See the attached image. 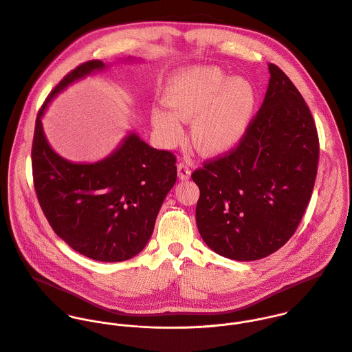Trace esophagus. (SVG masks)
I'll use <instances>...</instances> for the list:
<instances>
[{
    "label": "esophagus",
    "instance_id": "1",
    "mask_svg": "<svg viewBox=\"0 0 352 352\" xmlns=\"http://www.w3.org/2000/svg\"><path fill=\"white\" fill-rule=\"evenodd\" d=\"M177 167H178V177H179V179L186 181V179L190 178V168H189L188 164H185V163H178Z\"/></svg>",
    "mask_w": 352,
    "mask_h": 352
}]
</instances>
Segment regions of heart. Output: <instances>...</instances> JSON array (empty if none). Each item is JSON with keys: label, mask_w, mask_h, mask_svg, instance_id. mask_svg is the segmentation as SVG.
<instances>
[{"label": "heart", "mask_w": 352, "mask_h": 352, "mask_svg": "<svg viewBox=\"0 0 352 352\" xmlns=\"http://www.w3.org/2000/svg\"><path fill=\"white\" fill-rule=\"evenodd\" d=\"M173 108L153 105L151 115L160 141L177 145L184 137V120H193L192 141L206 153H223L245 135L256 93L251 82L232 78L219 67H196L175 75L166 87Z\"/></svg>", "instance_id": "obj_1"}]
</instances>
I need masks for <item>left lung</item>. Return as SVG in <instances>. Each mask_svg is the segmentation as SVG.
<instances>
[{
    "instance_id": "left-lung-1",
    "label": "left lung",
    "mask_w": 352,
    "mask_h": 352,
    "mask_svg": "<svg viewBox=\"0 0 352 352\" xmlns=\"http://www.w3.org/2000/svg\"><path fill=\"white\" fill-rule=\"evenodd\" d=\"M263 104L229 153L192 174L196 222L217 254L250 262L280 250L296 232L316 184L320 141L305 98L276 64Z\"/></svg>"
}]
</instances>
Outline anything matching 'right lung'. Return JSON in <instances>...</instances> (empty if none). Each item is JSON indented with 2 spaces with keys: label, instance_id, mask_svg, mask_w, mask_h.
I'll use <instances>...</instances> for the list:
<instances>
[{
  "label": "right lung",
  "instance_id": "1",
  "mask_svg": "<svg viewBox=\"0 0 352 352\" xmlns=\"http://www.w3.org/2000/svg\"><path fill=\"white\" fill-rule=\"evenodd\" d=\"M105 67L101 60L86 61L50 91L36 115L31 162L35 193L54 233L90 259L122 262L149 241L159 210L177 181L175 156L130 133L105 159L72 163L52 149L41 120L57 93Z\"/></svg>",
  "mask_w": 352,
  "mask_h": 352
}]
</instances>
